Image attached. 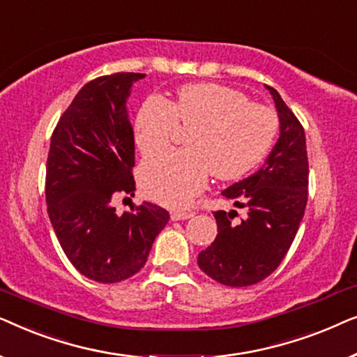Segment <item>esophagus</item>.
Listing matches in <instances>:
<instances>
[{"mask_svg": "<svg viewBox=\"0 0 357 357\" xmlns=\"http://www.w3.org/2000/svg\"><path fill=\"white\" fill-rule=\"evenodd\" d=\"M193 214V211H174L170 214V218H172V221H183V219L192 218Z\"/></svg>", "mask_w": 357, "mask_h": 357, "instance_id": "1", "label": "esophagus"}]
</instances>
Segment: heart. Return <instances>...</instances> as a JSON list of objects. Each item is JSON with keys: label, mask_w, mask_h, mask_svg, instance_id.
<instances>
[{"label": "heart", "mask_w": 357, "mask_h": 357, "mask_svg": "<svg viewBox=\"0 0 357 357\" xmlns=\"http://www.w3.org/2000/svg\"><path fill=\"white\" fill-rule=\"evenodd\" d=\"M178 125L190 130L187 149L151 155L139 169L143 192L172 208L187 206L206 187L209 172L221 180L250 172L270 153L280 130L270 107L234 87L204 82L180 87L174 102L149 97L136 115V146L143 154L162 151Z\"/></svg>", "instance_id": "1"}]
</instances>
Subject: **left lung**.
I'll use <instances>...</instances> for the list:
<instances>
[{
  "mask_svg": "<svg viewBox=\"0 0 357 357\" xmlns=\"http://www.w3.org/2000/svg\"><path fill=\"white\" fill-rule=\"evenodd\" d=\"M280 116V139L263 167L222 192L247 219L232 224V214L214 211L218 236L198 255V266L214 281L243 287L265 280L280 266L294 241L309 195V159L301 121L266 86Z\"/></svg>",
  "mask_w": 357,
  "mask_h": 357,
  "instance_id": "obj_1",
  "label": "left lung"
}]
</instances>
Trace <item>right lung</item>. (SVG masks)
Instances as JSON below:
<instances>
[{"label":"right lung","mask_w":357,"mask_h":357,"mask_svg":"<svg viewBox=\"0 0 357 357\" xmlns=\"http://www.w3.org/2000/svg\"><path fill=\"white\" fill-rule=\"evenodd\" d=\"M146 75L114 73L82 86L53 130L47 159V211L58 242L81 275L128 280L146 265L169 213L153 203L116 214L135 197V136L126 100Z\"/></svg>","instance_id":"add662e5"}]
</instances>
